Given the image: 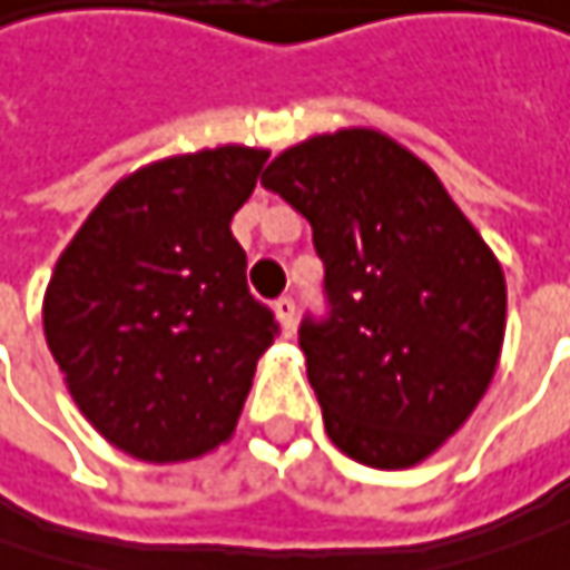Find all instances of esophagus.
<instances>
[{
  "instance_id": "esophagus-1",
  "label": "esophagus",
  "mask_w": 570,
  "mask_h": 570,
  "mask_svg": "<svg viewBox=\"0 0 570 570\" xmlns=\"http://www.w3.org/2000/svg\"><path fill=\"white\" fill-rule=\"evenodd\" d=\"M272 311H275V317H278V324H282V331H292L295 327V302L285 295V298H278L275 305H272Z\"/></svg>"
}]
</instances>
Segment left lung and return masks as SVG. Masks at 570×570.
Returning a JSON list of instances; mask_svg holds the SVG:
<instances>
[{
	"label": "left lung",
	"mask_w": 570,
	"mask_h": 570,
	"mask_svg": "<svg viewBox=\"0 0 570 570\" xmlns=\"http://www.w3.org/2000/svg\"><path fill=\"white\" fill-rule=\"evenodd\" d=\"M263 184L324 263L327 314L298 327L324 428L366 468H412L470 419L507 331L490 246L409 148L341 129L285 148Z\"/></svg>",
	"instance_id": "left-lung-1"
}]
</instances>
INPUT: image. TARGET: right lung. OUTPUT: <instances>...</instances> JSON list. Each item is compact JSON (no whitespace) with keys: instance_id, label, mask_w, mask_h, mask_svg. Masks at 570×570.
Returning a JSON list of instances; mask_svg holds the SVG:
<instances>
[{"instance_id":"add662e5","label":"right lung","mask_w":570,"mask_h":570,"mask_svg":"<svg viewBox=\"0 0 570 570\" xmlns=\"http://www.w3.org/2000/svg\"><path fill=\"white\" fill-rule=\"evenodd\" d=\"M268 151L145 165L83 220L45 292V337L77 409L119 451L175 464L229 441L272 346L229 220Z\"/></svg>"}]
</instances>
